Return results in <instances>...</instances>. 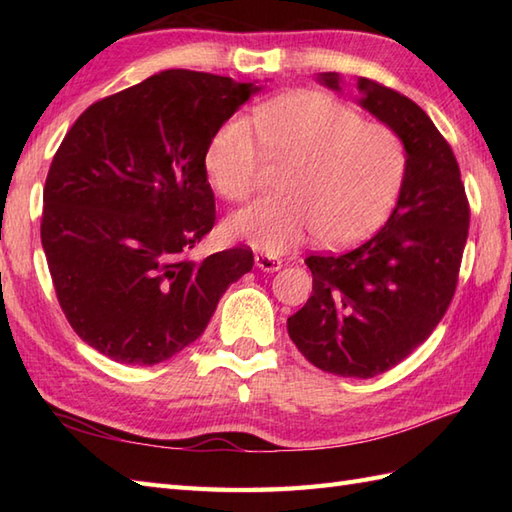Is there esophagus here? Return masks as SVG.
<instances>
[{"mask_svg": "<svg viewBox=\"0 0 512 512\" xmlns=\"http://www.w3.org/2000/svg\"><path fill=\"white\" fill-rule=\"evenodd\" d=\"M255 264L257 268H262L264 273H275V270L281 268V259L270 253H255Z\"/></svg>", "mask_w": 512, "mask_h": 512, "instance_id": "esophagus-1", "label": "esophagus"}]
</instances>
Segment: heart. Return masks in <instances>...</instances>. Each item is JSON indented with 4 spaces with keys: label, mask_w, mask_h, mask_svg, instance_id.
<instances>
[{
    "label": "heart",
    "mask_w": 512,
    "mask_h": 512,
    "mask_svg": "<svg viewBox=\"0 0 512 512\" xmlns=\"http://www.w3.org/2000/svg\"><path fill=\"white\" fill-rule=\"evenodd\" d=\"M290 165L279 198L228 217L226 233L264 253H284L308 235L345 246L387 220L407 176V147L396 129L365 123L350 105L297 92L264 105L255 123L233 116L206 149V171L228 202L255 193L264 162Z\"/></svg>",
    "instance_id": "heart-1"
}]
</instances>
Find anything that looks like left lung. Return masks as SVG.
<instances>
[{
  "label": "left lung",
  "mask_w": 512,
  "mask_h": 512,
  "mask_svg": "<svg viewBox=\"0 0 512 512\" xmlns=\"http://www.w3.org/2000/svg\"><path fill=\"white\" fill-rule=\"evenodd\" d=\"M339 90V74L319 76ZM361 105L396 129L407 176L380 231L341 255H310L312 295L288 319L292 343L328 374L372 378L429 339L458 286L471 209L451 145L420 105L358 79Z\"/></svg>",
  "instance_id": "obj_1"
}]
</instances>
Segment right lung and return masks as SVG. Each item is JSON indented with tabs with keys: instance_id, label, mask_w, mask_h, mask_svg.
Instances as JSON below:
<instances>
[{
	"instance_id": "right-lung-1",
	"label": "right lung",
	"mask_w": 512,
	"mask_h": 512,
	"mask_svg": "<svg viewBox=\"0 0 512 512\" xmlns=\"http://www.w3.org/2000/svg\"><path fill=\"white\" fill-rule=\"evenodd\" d=\"M259 88L165 70L92 103L43 187L41 244L72 330L123 365H156L206 330L226 288L253 270L235 246L193 262L215 224L206 149Z\"/></svg>"
}]
</instances>
